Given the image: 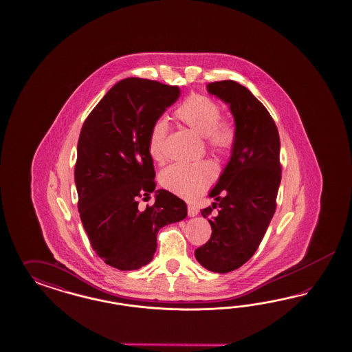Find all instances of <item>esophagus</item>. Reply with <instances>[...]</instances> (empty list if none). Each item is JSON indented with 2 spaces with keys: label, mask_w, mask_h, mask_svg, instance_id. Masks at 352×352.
I'll return each instance as SVG.
<instances>
[{
  "label": "esophagus",
  "mask_w": 352,
  "mask_h": 352,
  "mask_svg": "<svg viewBox=\"0 0 352 352\" xmlns=\"http://www.w3.org/2000/svg\"><path fill=\"white\" fill-rule=\"evenodd\" d=\"M199 214V210L195 205H188V215L190 217H196Z\"/></svg>",
  "instance_id": "obj_1"
}]
</instances>
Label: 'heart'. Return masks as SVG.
Listing matches in <instances>:
<instances>
[{
    "label": "heart",
    "mask_w": 352,
    "mask_h": 352,
    "mask_svg": "<svg viewBox=\"0 0 352 352\" xmlns=\"http://www.w3.org/2000/svg\"><path fill=\"white\" fill-rule=\"evenodd\" d=\"M175 118L205 139L208 147L217 155H227L236 140L234 125L221 118V107L209 96L192 94L175 111ZM169 133L165 118H156L148 134V152L152 160H165L164 144ZM215 168L209 161L193 164H173L161 171L160 184L174 195L192 200L201 195L214 181Z\"/></svg>",
    "instance_id": "obj_1"
}]
</instances>
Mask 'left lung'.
<instances>
[{"label":"left lung","instance_id":"left-lung-1","mask_svg":"<svg viewBox=\"0 0 352 352\" xmlns=\"http://www.w3.org/2000/svg\"><path fill=\"white\" fill-rule=\"evenodd\" d=\"M206 89L230 107L236 140L230 160L209 192L214 203L201 210L213 232L195 250V256L206 270L226 274L253 256L275 214L281 181L280 138L266 107L245 86L224 80Z\"/></svg>","mask_w":352,"mask_h":352}]
</instances>
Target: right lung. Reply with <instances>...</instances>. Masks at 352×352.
<instances>
[{"label": "right lung", "mask_w": 352, "mask_h": 352, "mask_svg": "<svg viewBox=\"0 0 352 352\" xmlns=\"http://www.w3.org/2000/svg\"><path fill=\"white\" fill-rule=\"evenodd\" d=\"M179 87L129 77L121 80L86 118L77 144L78 212L99 258L121 271L148 265L164 226L181 222L187 205L166 190L139 210V197L156 188L148 134L156 118L177 102Z\"/></svg>", "instance_id": "obj_1"}]
</instances>
